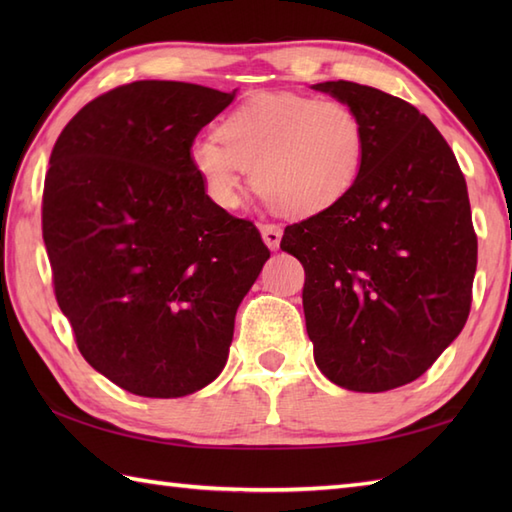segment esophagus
Returning a JSON list of instances; mask_svg holds the SVG:
<instances>
[{"mask_svg":"<svg viewBox=\"0 0 512 512\" xmlns=\"http://www.w3.org/2000/svg\"><path fill=\"white\" fill-rule=\"evenodd\" d=\"M259 231H262L264 242H266V246L270 250H277L279 248V244H281V228L279 226L264 224V226H259Z\"/></svg>","mask_w":512,"mask_h":512,"instance_id":"34e87169","label":"esophagus"}]
</instances>
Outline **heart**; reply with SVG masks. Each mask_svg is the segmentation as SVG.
<instances>
[{
  "label": "heart",
  "mask_w": 512,
  "mask_h": 512,
  "mask_svg": "<svg viewBox=\"0 0 512 512\" xmlns=\"http://www.w3.org/2000/svg\"><path fill=\"white\" fill-rule=\"evenodd\" d=\"M365 127L350 105L299 92H264L224 118L220 136L193 140L189 160L222 209L242 202L246 169L277 211L310 217L343 200L361 173Z\"/></svg>",
  "instance_id": "obj_1"
}]
</instances>
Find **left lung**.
I'll return each instance as SVG.
<instances>
[{
    "mask_svg": "<svg viewBox=\"0 0 512 512\" xmlns=\"http://www.w3.org/2000/svg\"><path fill=\"white\" fill-rule=\"evenodd\" d=\"M312 90L352 107L363 167L343 200L286 226L281 250L306 268L314 363L334 385L387 391L422 376L464 328L477 237L451 147L407 101L352 81Z\"/></svg>",
    "mask_w": 512,
    "mask_h": 512,
    "instance_id": "8db88e82",
    "label": "left lung"
}]
</instances>
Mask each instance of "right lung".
Wrapping results in <instances>:
<instances>
[{"label": "right lung", "mask_w": 512, "mask_h": 512, "mask_svg": "<svg viewBox=\"0 0 512 512\" xmlns=\"http://www.w3.org/2000/svg\"><path fill=\"white\" fill-rule=\"evenodd\" d=\"M235 94L129 83L85 105L52 149L41 220L54 295L85 361L136 396H189L222 374L270 257L189 160Z\"/></svg>", "instance_id": "1"}]
</instances>
